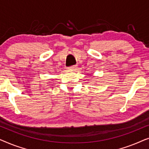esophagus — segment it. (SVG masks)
Instances as JSON below:
<instances>
[{"mask_svg": "<svg viewBox=\"0 0 149 149\" xmlns=\"http://www.w3.org/2000/svg\"><path fill=\"white\" fill-rule=\"evenodd\" d=\"M77 68V65H74V66H70L68 67V70H75Z\"/></svg>", "mask_w": 149, "mask_h": 149, "instance_id": "34e87169", "label": "esophagus"}]
</instances>
